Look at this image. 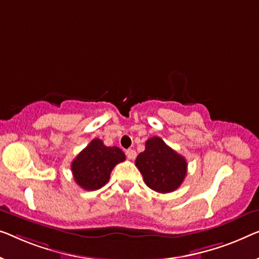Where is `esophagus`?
Wrapping results in <instances>:
<instances>
[{"mask_svg":"<svg viewBox=\"0 0 259 259\" xmlns=\"http://www.w3.org/2000/svg\"><path fill=\"white\" fill-rule=\"evenodd\" d=\"M126 156L128 157L130 160H134V159H136V156H137V152L134 151V149H127Z\"/></svg>","mask_w":259,"mask_h":259,"instance_id":"34e87169","label":"esophagus"}]
</instances>
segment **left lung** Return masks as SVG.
Returning a JSON list of instances; mask_svg holds the SVG:
<instances>
[{
	"mask_svg": "<svg viewBox=\"0 0 259 259\" xmlns=\"http://www.w3.org/2000/svg\"><path fill=\"white\" fill-rule=\"evenodd\" d=\"M136 166L144 181L157 193H170L178 189L187 174V161L159 137L146 141L145 151L138 155Z\"/></svg>",
	"mask_w": 259,
	"mask_h": 259,
	"instance_id": "1",
	"label": "left lung"
}]
</instances>
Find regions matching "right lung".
Listing matches in <instances>:
<instances>
[{
	"mask_svg": "<svg viewBox=\"0 0 259 259\" xmlns=\"http://www.w3.org/2000/svg\"><path fill=\"white\" fill-rule=\"evenodd\" d=\"M120 148L107 147L100 139H93L71 163L73 179L85 190L100 189L108 182L115 164L125 161Z\"/></svg>",
	"mask_w": 259,
	"mask_h": 259,
	"instance_id": "right-lung-1",
	"label": "right lung"
}]
</instances>
